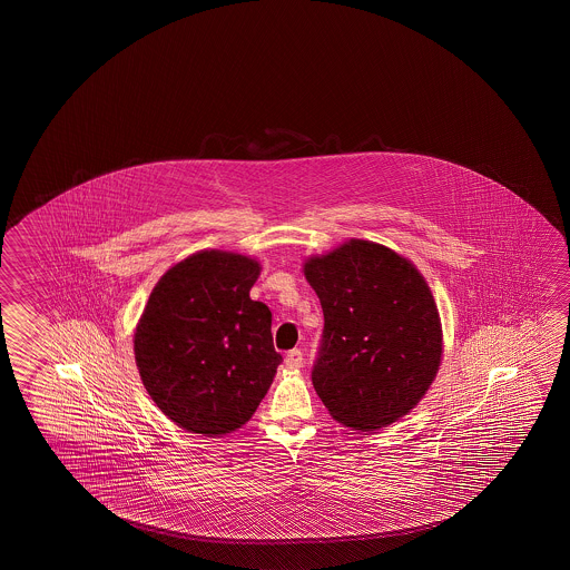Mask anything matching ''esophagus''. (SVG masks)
<instances>
[{
	"mask_svg": "<svg viewBox=\"0 0 570 570\" xmlns=\"http://www.w3.org/2000/svg\"><path fill=\"white\" fill-rule=\"evenodd\" d=\"M304 364V354L299 352V350H289L288 354H286V365H288L289 370H298Z\"/></svg>",
	"mask_w": 570,
	"mask_h": 570,
	"instance_id": "obj_1",
	"label": "esophagus"
}]
</instances>
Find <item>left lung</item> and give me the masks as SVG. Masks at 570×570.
Masks as SVG:
<instances>
[{
    "instance_id": "left-lung-1",
    "label": "left lung",
    "mask_w": 570,
    "mask_h": 570,
    "mask_svg": "<svg viewBox=\"0 0 570 570\" xmlns=\"http://www.w3.org/2000/svg\"><path fill=\"white\" fill-rule=\"evenodd\" d=\"M324 309L312 383L330 415L352 430L407 415L438 375L443 334L420 271L392 248L352 238L304 262Z\"/></svg>"
}]
</instances>
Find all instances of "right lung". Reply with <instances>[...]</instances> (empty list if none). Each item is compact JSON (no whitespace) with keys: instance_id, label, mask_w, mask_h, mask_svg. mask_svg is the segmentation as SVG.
Masks as SVG:
<instances>
[{"instance_id":"add662e5","label":"right lung","mask_w":570,"mask_h":570,"mask_svg":"<svg viewBox=\"0 0 570 570\" xmlns=\"http://www.w3.org/2000/svg\"><path fill=\"white\" fill-rule=\"evenodd\" d=\"M261 264L200 250L170 266L135 330V362L150 400L178 428L220 438L254 415L282 364L272 314L250 298Z\"/></svg>"}]
</instances>
